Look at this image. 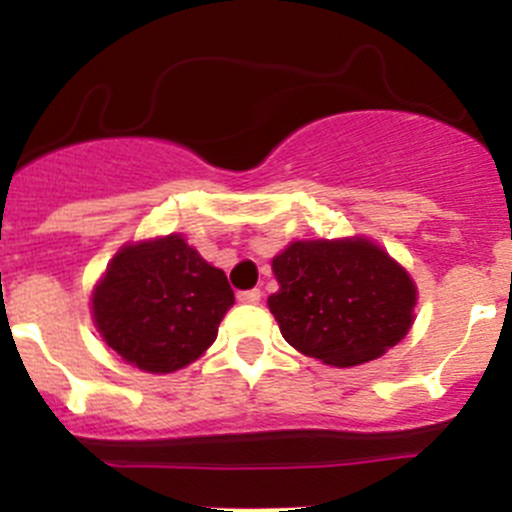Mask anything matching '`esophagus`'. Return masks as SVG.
<instances>
[{
	"label": "esophagus",
	"instance_id": "obj_1",
	"mask_svg": "<svg viewBox=\"0 0 512 512\" xmlns=\"http://www.w3.org/2000/svg\"><path fill=\"white\" fill-rule=\"evenodd\" d=\"M260 297H262V292L260 289H245V292H237V299H240V302H245V304H257L260 302Z\"/></svg>",
	"mask_w": 512,
	"mask_h": 512
}]
</instances>
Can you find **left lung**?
Listing matches in <instances>:
<instances>
[{"mask_svg":"<svg viewBox=\"0 0 512 512\" xmlns=\"http://www.w3.org/2000/svg\"><path fill=\"white\" fill-rule=\"evenodd\" d=\"M267 307L297 352L329 366L379 359L409 334L416 285L366 237L297 240L272 260Z\"/></svg>","mask_w":512,"mask_h":512,"instance_id":"left-lung-1","label":"left lung"}]
</instances>
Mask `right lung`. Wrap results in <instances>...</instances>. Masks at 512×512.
<instances>
[{
    "mask_svg": "<svg viewBox=\"0 0 512 512\" xmlns=\"http://www.w3.org/2000/svg\"><path fill=\"white\" fill-rule=\"evenodd\" d=\"M235 302L223 270L208 265L183 235L118 250L91 297L96 329L123 361L170 374L218 337Z\"/></svg>",
    "mask_w": 512,
    "mask_h": 512,
    "instance_id": "right-lung-1",
    "label": "right lung"
}]
</instances>
